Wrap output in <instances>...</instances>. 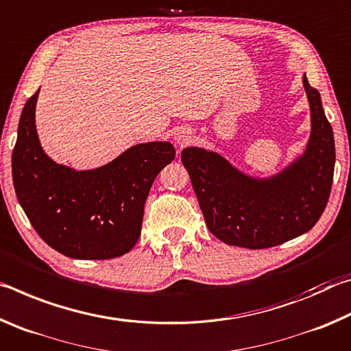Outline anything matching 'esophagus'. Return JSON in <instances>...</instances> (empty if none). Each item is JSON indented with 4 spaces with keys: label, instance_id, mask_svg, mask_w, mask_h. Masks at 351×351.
I'll use <instances>...</instances> for the list:
<instances>
[{
    "label": "esophagus",
    "instance_id": "1",
    "mask_svg": "<svg viewBox=\"0 0 351 351\" xmlns=\"http://www.w3.org/2000/svg\"><path fill=\"white\" fill-rule=\"evenodd\" d=\"M190 141H192V132H190V130H187V128H178L176 130L175 142H176L178 147L182 148L184 145H187Z\"/></svg>",
    "mask_w": 351,
    "mask_h": 351
}]
</instances>
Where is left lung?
<instances>
[{"label": "left lung", "instance_id": "1", "mask_svg": "<svg viewBox=\"0 0 351 351\" xmlns=\"http://www.w3.org/2000/svg\"><path fill=\"white\" fill-rule=\"evenodd\" d=\"M311 134L306 150L271 178H252L215 152L187 147L181 161L210 232L226 245L265 249L305 234L328 203L335 173V136L320 94L304 75Z\"/></svg>", "mask_w": 351, "mask_h": 351}]
</instances>
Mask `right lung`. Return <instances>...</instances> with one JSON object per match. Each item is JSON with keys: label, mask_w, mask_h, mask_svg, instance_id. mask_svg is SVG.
Here are the masks:
<instances>
[{"label": "right lung", "mask_w": 351, "mask_h": 351, "mask_svg": "<svg viewBox=\"0 0 351 351\" xmlns=\"http://www.w3.org/2000/svg\"><path fill=\"white\" fill-rule=\"evenodd\" d=\"M38 91L23 108L12 152L19 203L52 249L79 260L121 257L138 241L150 187L175 159L170 142L138 144L114 161L77 171L57 164L40 145L35 128Z\"/></svg>", "instance_id": "1"}]
</instances>
